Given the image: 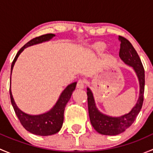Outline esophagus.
Segmentation results:
<instances>
[{
	"instance_id": "obj_1",
	"label": "esophagus",
	"mask_w": 153,
	"mask_h": 153,
	"mask_svg": "<svg viewBox=\"0 0 153 153\" xmlns=\"http://www.w3.org/2000/svg\"><path fill=\"white\" fill-rule=\"evenodd\" d=\"M77 87L79 89H84V81L83 80H79L77 84Z\"/></svg>"
}]
</instances>
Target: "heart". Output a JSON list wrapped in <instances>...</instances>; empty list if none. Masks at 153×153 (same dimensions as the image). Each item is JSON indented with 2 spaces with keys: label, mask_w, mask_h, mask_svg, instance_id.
Returning <instances> with one entry per match:
<instances>
[{
  "label": "heart",
  "mask_w": 153,
  "mask_h": 153,
  "mask_svg": "<svg viewBox=\"0 0 153 153\" xmlns=\"http://www.w3.org/2000/svg\"><path fill=\"white\" fill-rule=\"evenodd\" d=\"M106 48V46L105 44L100 42V43H98V44H96L95 46H94L93 49L95 52H97V53L98 54H101L105 51Z\"/></svg>",
  "instance_id": "obj_1"
}]
</instances>
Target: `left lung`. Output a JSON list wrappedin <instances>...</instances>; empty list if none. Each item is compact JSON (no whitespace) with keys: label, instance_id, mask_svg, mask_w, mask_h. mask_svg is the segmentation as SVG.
<instances>
[{"label":"left lung","instance_id":"8db88e82","mask_svg":"<svg viewBox=\"0 0 153 153\" xmlns=\"http://www.w3.org/2000/svg\"><path fill=\"white\" fill-rule=\"evenodd\" d=\"M121 42L119 57L126 65L133 69L139 82V96L135 105L128 113L119 117H112L105 115L98 110L94 99L93 93L89 87L86 88L88 109L90 122L94 129L101 135H116L124 132L135 121L141 111L143 101L145 75L142 63L138 53L131 43L122 36H118Z\"/></svg>","mask_w":153,"mask_h":153}]
</instances>
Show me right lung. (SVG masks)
Listing matches in <instances>:
<instances>
[{
  "label": "right lung",
  "instance_id": "add662e5",
  "mask_svg": "<svg viewBox=\"0 0 153 153\" xmlns=\"http://www.w3.org/2000/svg\"><path fill=\"white\" fill-rule=\"evenodd\" d=\"M55 36V35H54V34H46V35H43L33 38L31 41H29L28 43H27L18 51L16 56L14 58V61L12 62V66H11V75H12V69H13L14 65H15L17 59L26 48L30 47V46L35 45V44H41L43 42L50 41ZM76 84L77 82H74L69 84L61 92L59 98L55 103V105L53 106V107L48 112H45V113L40 114V115H29V114L26 113V112L21 110L14 101L10 86V93L11 103L13 106L15 114L18 116V119L20 120V122L21 123L23 126L31 133L37 135H41V136L54 135V134L59 132L60 129L62 127L63 122H64V112L66 105L70 99L72 92L76 87Z\"/></svg>",
  "mask_w": 153,
  "mask_h": 153
}]
</instances>
